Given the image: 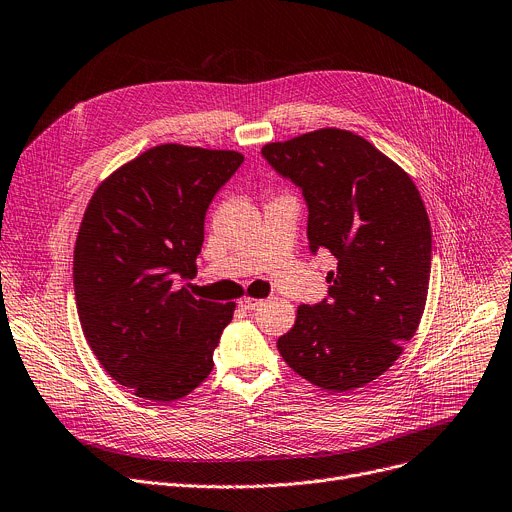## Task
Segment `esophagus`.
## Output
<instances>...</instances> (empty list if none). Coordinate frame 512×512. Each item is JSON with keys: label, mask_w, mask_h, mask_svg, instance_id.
Returning a JSON list of instances; mask_svg holds the SVG:
<instances>
[{"label": "esophagus", "mask_w": 512, "mask_h": 512, "mask_svg": "<svg viewBox=\"0 0 512 512\" xmlns=\"http://www.w3.org/2000/svg\"><path fill=\"white\" fill-rule=\"evenodd\" d=\"M259 304H261V300H257V298H249V296H245V298L241 300V306H243V309H247V311L257 309Z\"/></svg>", "instance_id": "obj_1"}]
</instances>
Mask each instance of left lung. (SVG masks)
I'll use <instances>...</instances> for the list:
<instances>
[{"mask_svg": "<svg viewBox=\"0 0 512 512\" xmlns=\"http://www.w3.org/2000/svg\"><path fill=\"white\" fill-rule=\"evenodd\" d=\"M261 156L302 191L311 253L327 249L337 259L327 296L298 306L278 350L321 389L364 387L393 366L424 313L432 232L422 197L393 160L352 131L304 133L263 146Z\"/></svg>", "mask_w": 512, "mask_h": 512, "instance_id": "obj_1", "label": "left lung"}]
</instances>
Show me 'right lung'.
<instances>
[{
    "mask_svg": "<svg viewBox=\"0 0 512 512\" xmlns=\"http://www.w3.org/2000/svg\"><path fill=\"white\" fill-rule=\"evenodd\" d=\"M243 154L156 146L92 195L74 251L86 342L113 381L150 401H175L208 379L234 302L193 298L203 222Z\"/></svg>",
    "mask_w": 512,
    "mask_h": 512,
    "instance_id": "right-lung-1",
    "label": "right lung"
}]
</instances>
